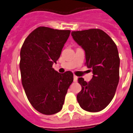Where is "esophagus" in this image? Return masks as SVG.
I'll list each match as a JSON object with an SVG mask.
<instances>
[{
  "mask_svg": "<svg viewBox=\"0 0 133 133\" xmlns=\"http://www.w3.org/2000/svg\"><path fill=\"white\" fill-rule=\"evenodd\" d=\"M77 80H78V77L76 76H75V75H74V81L76 82V81H77Z\"/></svg>",
  "mask_w": 133,
  "mask_h": 133,
  "instance_id": "esophagus-1",
  "label": "esophagus"
}]
</instances>
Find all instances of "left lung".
<instances>
[{"label": "left lung", "mask_w": 133, "mask_h": 133, "mask_svg": "<svg viewBox=\"0 0 133 133\" xmlns=\"http://www.w3.org/2000/svg\"><path fill=\"white\" fill-rule=\"evenodd\" d=\"M72 36L85 50V65L94 74L88 83L78 78L82 89L77 95L78 102L87 111H100L111 102L119 83L120 60L117 46L100 29L72 31Z\"/></svg>", "instance_id": "8db88e82"}]
</instances>
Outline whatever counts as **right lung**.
Here are the masks:
<instances>
[{"label": "right lung", "instance_id": "add662e5", "mask_svg": "<svg viewBox=\"0 0 133 133\" xmlns=\"http://www.w3.org/2000/svg\"><path fill=\"white\" fill-rule=\"evenodd\" d=\"M70 34V30L39 26L29 34L22 46V84L31 105L44 115L61 111L73 82L72 72L60 74L52 68Z\"/></svg>", "mask_w": 133, "mask_h": 133}]
</instances>
